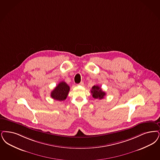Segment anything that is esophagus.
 Returning a JSON list of instances; mask_svg holds the SVG:
<instances>
[{"label":"esophagus","instance_id":"34e87169","mask_svg":"<svg viewBox=\"0 0 160 160\" xmlns=\"http://www.w3.org/2000/svg\"><path fill=\"white\" fill-rule=\"evenodd\" d=\"M83 84H84V83H83V82H80L79 84H78V85H79V86H83Z\"/></svg>","mask_w":160,"mask_h":160}]
</instances>
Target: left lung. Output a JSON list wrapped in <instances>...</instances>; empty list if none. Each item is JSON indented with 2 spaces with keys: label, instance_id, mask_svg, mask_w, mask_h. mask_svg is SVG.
Instances as JSON below:
<instances>
[{
  "label": "left lung",
  "instance_id": "1",
  "mask_svg": "<svg viewBox=\"0 0 160 160\" xmlns=\"http://www.w3.org/2000/svg\"><path fill=\"white\" fill-rule=\"evenodd\" d=\"M91 93H92V96L93 98L102 99L104 96H105L106 93L103 92L102 89L98 85L93 86L91 89Z\"/></svg>",
  "mask_w": 160,
  "mask_h": 160
}]
</instances>
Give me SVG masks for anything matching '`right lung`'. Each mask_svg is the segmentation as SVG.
<instances>
[{
  "instance_id": "right-lung-1",
  "label": "right lung",
  "mask_w": 160,
  "mask_h": 160,
  "mask_svg": "<svg viewBox=\"0 0 160 160\" xmlns=\"http://www.w3.org/2000/svg\"><path fill=\"white\" fill-rule=\"evenodd\" d=\"M70 86L64 82H61L52 91L51 96L55 100L64 101L68 96Z\"/></svg>"
}]
</instances>
